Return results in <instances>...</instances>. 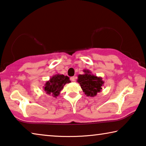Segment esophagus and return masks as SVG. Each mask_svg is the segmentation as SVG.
I'll list each match as a JSON object with an SVG mask.
<instances>
[{
	"label": "esophagus",
	"mask_w": 146,
	"mask_h": 146,
	"mask_svg": "<svg viewBox=\"0 0 146 146\" xmlns=\"http://www.w3.org/2000/svg\"><path fill=\"white\" fill-rule=\"evenodd\" d=\"M75 78H76V76H72V77H71V81L74 82V81H75Z\"/></svg>",
	"instance_id": "esophagus-1"
}]
</instances>
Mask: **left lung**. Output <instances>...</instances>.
<instances>
[{"instance_id": "obj_1", "label": "left lung", "mask_w": 146, "mask_h": 146, "mask_svg": "<svg viewBox=\"0 0 146 146\" xmlns=\"http://www.w3.org/2000/svg\"><path fill=\"white\" fill-rule=\"evenodd\" d=\"M83 75H78L76 80L87 97H94L98 93L102 91L104 82L102 78L93 75L91 71L88 70H84Z\"/></svg>"}]
</instances>
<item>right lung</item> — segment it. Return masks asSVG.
<instances>
[{"label":"right lung","instance_id":"1","mask_svg":"<svg viewBox=\"0 0 146 146\" xmlns=\"http://www.w3.org/2000/svg\"><path fill=\"white\" fill-rule=\"evenodd\" d=\"M70 82V78L68 76L56 74L47 81L44 86H43V89L46 94L51 95L53 97L56 98L60 95V91L62 90L64 86L66 84Z\"/></svg>","mask_w":146,"mask_h":146}]
</instances>
